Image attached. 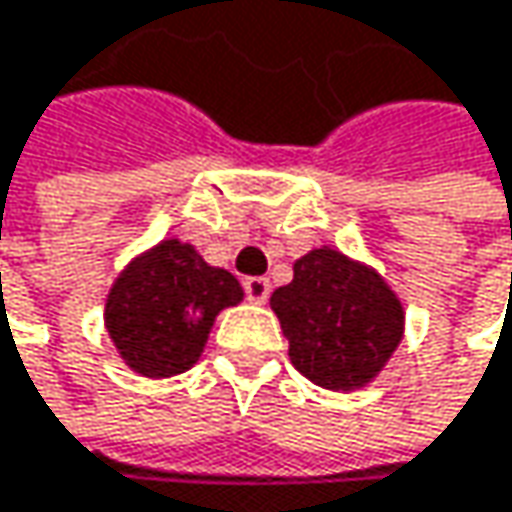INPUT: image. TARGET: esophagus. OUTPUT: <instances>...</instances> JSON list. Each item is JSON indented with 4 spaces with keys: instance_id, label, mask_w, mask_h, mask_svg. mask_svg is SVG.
Listing matches in <instances>:
<instances>
[{
    "instance_id": "esophagus-1",
    "label": "esophagus",
    "mask_w": 512,
    "mask_h": 512,
    "mask_svg": "<svg viewBox=\"0 0 512 512\" xmlns=\"http://www.w3.org/2000/svg\"><path fill=\"white\" fill-rule=\"evenodd\" d=\"M270 291H273V285H270V279H264V276H251V279H245V297H248V303H254V306H264V303L270 300Z\"/></svg>"
}]
</instances>
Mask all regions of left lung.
Returning <instances> with one entry per match:
<instances>
[{"label": "left lung", "instance_id": "1", "mask_svg": "<svg viewBox=\"0 0 512 512\" xmlns=\"http://www.w3.org/2000/svg\"><path fill=\"white\" fill-rule=\"evenodd\" d=\"M270 306L297 372L336 393L372 384L405 336L399 294L378 270L333 245L303 254L294 282L276 288Z\"/></svg>", "mask_w": 512, "mask_h": 512}]
</instances>
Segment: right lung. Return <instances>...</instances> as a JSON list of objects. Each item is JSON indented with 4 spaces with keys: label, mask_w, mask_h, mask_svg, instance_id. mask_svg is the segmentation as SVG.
<instances>
[{
    "label": "right lung",
    "mask_w": 512,
    "mask_h": 512,
    "mask_svg": "<svg viewBox=\"0 0 512 512\" xmlns=\"http://www.w3.org/2000/svg\"><path fill=\"white\" fill-rule=\"evenodd\" d=\"M242 297L236 276L209 267L191 242L161 239L110 285L104 327L131 372L173 378L200 360L218 312Z\"/></svg>",
    "instance_id": "add662e5"
}]
</instances>
